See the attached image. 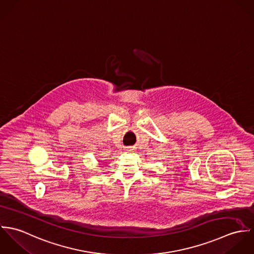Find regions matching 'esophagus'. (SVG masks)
<instances>
[{"label": "esophagus", "instance_id": "1", "mask_svg": "<svg viewBox=\"0 0 254 254\" xmlns=\"http://www.w3.org/2000/svg\"><path fill=\"white\" fill-rule=\"evenodd\" d=\"M128 150H129V151H130V150H131V148H128Z\"/></svg>", "mask_w": 254, "mask_h": 254}]
</instances>
